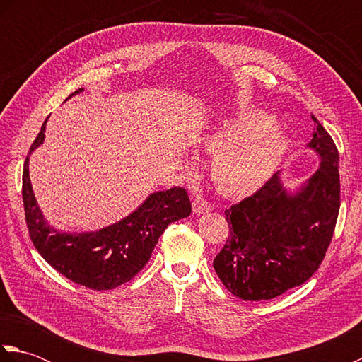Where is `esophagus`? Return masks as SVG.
I'll return each instance as SVG.
<instances>
[{
  "label": "esophagus",
  "instance_id": "esophagus-1",
  "mask_svg": "<svg viewBox=\"0 0 362 362\" xmlns=\"http://www.w3.org/2000/svg\"><path fill=\"white\" fill-rule=\"evenodd\" d=\"M211 210V205L205 201L204 197H197L193 202V213L196 216H201V214L209 213Z\"/></svg>",
  "mask_w": 362,
  "mask_h": 362
}]
</instances>
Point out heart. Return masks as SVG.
I'll return each instance as SVG.
<instances>
[{
  "mask_svg": "<svg viewBox=\"0 0 362 362\" xmlns=\"http://www.w3.org/2000/svg\"><path fill=\"white\" fill-rule=\"evenodd\" d=\"M213 157L211 174L230 194H250L271 179L286 153L281 127L263 110H244L222 119L201 138Z\"/></svg>",
  "mask_w": 362,
  "mask_h": 362,
  "instance_id": "1",
  "label": "heart"
}]
</instances>
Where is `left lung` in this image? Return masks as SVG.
Here are the masks:
<instances>
[{
	"instance_id": "left-lung-1",
	"label": "left lung",
	"mask_w": 362,
	"mask_h": 362,
	"mask_svg": "<svg viewBox=\"0 0 362 362\" xmlns=\"http://www.w3.org/2000/svg\"><path fill=\"white\" fill-rule=\"evenodd\" d=\"M314 119L306 149L316 173L294 188L276 173L255 194L226 210L230 236L213 267L235 297L250 302L281 296L317 271L333 238L341 206L339 152Z\"/></svg>"
}]
</instances>
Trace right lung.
I'll return each mask as SVG.
<instances>
[{"label":"right lung","mask_w":362,"mask_h":362,"mask_svg":"<svg viewBox=\"0 0 362 362\" xmlns=\"http://www.w3.org/2000/svg\"><path fill=\"white\" fill-rule=\"evenodd\" d=\"M76 90L70 98L82 93ZM48 118L30 146L23 169V204L35 249L59 274L82 286L105 291L127 283L148 263L165 228L191 214L187 191H153L127 216L95 232H65L52 227L37 204L29 177V157L45 141Z\"/></svg>","instance_id":"right-lung-1"}]
</instances>
